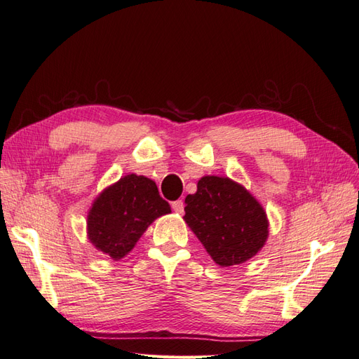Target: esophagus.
Segmentation results:
<instances>
[{"label": "esophagus", "instance_id": "1", "mask_svg": "<svg viewBox=\"0 0 359 359\" xmlns=\"http://www.w3.org/2000/svg\"><path fill=\"white\" fill-rule=\"evenodd\" d=\"M172 210L178 214H182L184 212V202L181 199L172 202Z\"/></svg>", "mask_w": 359, "mask_h": 359}]
</instances>
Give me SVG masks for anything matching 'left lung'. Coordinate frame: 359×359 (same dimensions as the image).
Wrapping results in <instances>:
<instances>
[{
	"mask_svg": "<svg viewBox=\"0 0 359 359\" xmlns=\"http://www.w3.org/2000/svg\"><path fill=\"white\" fill-rule=\"evenodd\" d=\"M184 211V220L222 266L245 262L266 241L264 208L229 178L203 177L198 182V191L186 198Z\"/></svg>",
	"mask_w": 359,
	"mask_h": 359,
	"instance_id": "obj_1",
	"label": "left lung"
}]
</instances>
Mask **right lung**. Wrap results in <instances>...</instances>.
<instances>
[{
  "label": "right lung",
  "mask_w": 359,
  "mask_h": 359,
  "mask_svg": "<svg viewBox=\"0 0 359 359\" xmlns=\"http://www.w3.org/2000/svg\"><path fill=\"white\" fill-rule=\"evenodd\" d=\"M170 212L154 181L135 173L95 199L88 214L90 241L112 259L124 257L157 217Z\"/></svg>",
  "instance_id": "1"
}]
</instances>
